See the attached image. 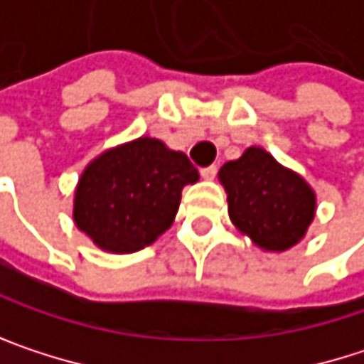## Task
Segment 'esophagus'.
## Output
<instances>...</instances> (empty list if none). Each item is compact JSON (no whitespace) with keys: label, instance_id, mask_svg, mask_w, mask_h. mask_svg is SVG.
<instances>
[{"label":"esophagus","instance_id":"obj_1","mask_svg":"<svg viewBox=\"0 0 364 364\" xmlns=\"http://www.w3.org/2000/svg\"><path fill=\"white\" fill-rule=\"evenodd\" d=\"M200 175H202V179L213 181V179L217 177V166H215V164H213V166H206V168H202V171H200Z\"/></svg>","mask_w":364,"mask_h":364}]
</instances>
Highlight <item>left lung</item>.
Returning <instances> with one entry per match:
<instances>
[{"instance_id": "8db88e82", "label": "left lung", "mask_w": 364, "mask_h": 364, "mask_svg": "<svg viewBox=\"0 0 364 364\" xmlns=\"http://www.w3.org/2000/svg\"><path fill=\"white\" fill-rule=\"evenodd\" d=\"M219 181L228 191L232 223L263 251H287L306 236L316 196L265 149L249 147L242 158L223 164Z\"/></svg>"}]
</instances>
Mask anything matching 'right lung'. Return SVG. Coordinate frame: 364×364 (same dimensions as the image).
I'll return each instance as SVG.
<instances>
[{"instance_id":"right-lung-1","label":"right lung","mask_w":364,"mask_h":364,"mask_svg":"<svg viewBox=\"0 0 364 364\" xmlns=\"http://www.w3.org/2000/svg\"><path fill=\"white\" fill-rule=\"evenodd\" d=\"M198 179L183 151L141 136L86 166L75 189L73 221L103 251H141L173 225L183 185Z\"/></svg>"}]
</instances>
